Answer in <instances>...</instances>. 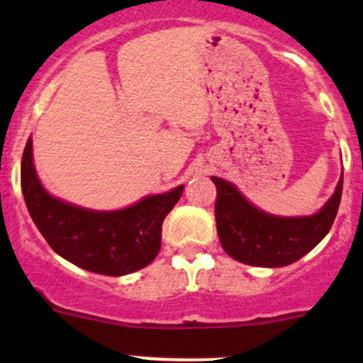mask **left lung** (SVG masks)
Here are the masks:
<instances>
[{"mask_svg":"<svg viewBox=\"0 0 363 363\" xmlns=\"http://www.w3.org/2000/svg\"><path fill=\"white\" fill-rule=\"evenodd\" d=\"M218 189L214 214L223 250L237 262L255 267H284L307 255L330 232L337 216L342 177L320 212L303 218H279L251 205L239 189L211 177Z\"/></svg>","mask_w":363,"mask_h":363,"instance_id":"8db88e82","label":"left lung"}]
</instances>
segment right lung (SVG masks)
Here are the masks:
<instances>
[{
  "instance_id": "right-lung-1",
  "label": "right lung",
  "mask_w": 363,
  "mask_h": 363,
  "mask_svg": "<svg viewBox=\"0 0 363 363\" xmlns=\"http://www.w3.org/2000/svg\"><path fill=\"white\" fill-rule=\"evenodd\" d=\"M21 186L29 216L49 246L73 265L105 276L131 274L158 256L163 219L184 189L177 186L121 211H87L43 189L33 164L31 138L21 163Z\"/></svg>"
}]
</instances>
